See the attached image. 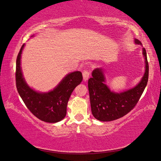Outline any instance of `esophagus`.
I'll list each match as a JSON object with an SVG mask.
<instances>
[{"instance_id":"34e87169","label":"esophagus","mask_w":161,"mask_h":161,"mask_svg":"<svg viewBox=\"0 0 161 161\" xmlns=\"http://www.w3.org/2000/svg\"><path fill=\"white\" fill-rule=\"evenodd\" d=\"M82 75H83V80L84 81L88 80V79L89 77V72L88 70H84Z\"/></svg>"}]
</instances>
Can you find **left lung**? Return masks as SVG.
I'll list each match as a JSON object with an SVG mask.
<instances>
[{
  "label": "left lung",
  "instance_id": "left-lung-1",
  "mask_svg": "<svg viewBox=\"0 0 161 161\" xmlns=\"http://www.w3.org/2000/svg\"><path fill=\"white\" fill-rule=\"evenodd\" d=\"M135 43L141 42L135 39ZM146 70L139 83L133 88L121 93L111 92L105 84L102 69L97 68L89 79L88 88L90 98L92 113L95 119L101 121H111L123 117L135 107L142 95L148 80V62L146 51L143 48Z\"/></svg>",
  "mask_w": 161,
  "mask_h": 161
}]
</instances>
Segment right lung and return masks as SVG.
I'll use <instances>...</instances> for the list:
<instances>
[{
	"instance_id": "add662e5",
	"label": "right lung",
	"mask_w": 161,
	"mask_h": 161,
	"mask_svg": "<svg viewBox=\"0 0 161 161\" xmlns=\"http://www.w3.org/2000/svg\"><path fill=\"white\" fill-rule=\"evenodd\" d=\"M22 45L16 59L15 80L18 92L27 108L34 116L47 123H56L63 119L67 114L68 101L73 90L82 81L81 72H74L63 78L53 90L40 93L31 89L25 82L20 67Z\"/></svg>"
}]
</instances>
